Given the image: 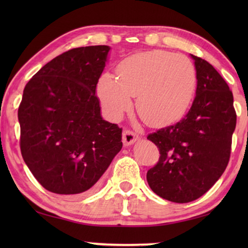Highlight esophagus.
<instances>
[{
	"instance_id": "1",
	"label": "esophagus",
	"mask_w": 248,
	"mask_h": 248,
	"mask_svg": "<svg viewBox=\"0 0 248 248\" xmlns=\"http://www.w3.org/2000/svg\"><path fill=\"white\" fill-rule=\"evenodd\" d=\"M138 140V136L132 131H129V130H125L123 134V142L125 146L133 144L134 142Z\"/></svg>"
}]
</instances>
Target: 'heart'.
<instances>
[{"mask_svg":"<svg viewBox=\"0 0 248 248\" xmlns=\"http://www.w3.org/2000/svg\"><path fill=\"white\" fill-rule=\"evenodd\" d=\"M197 86L190 59L164 50L132 54L117 65V78L104 73L96 92L111 120L121 118L137 96L138 114L151 125L173 124L189 109Z\"/></svg>","mask_w":248,"mask_h":248,"instance_id":"1","label":"heart"}]
</instances>
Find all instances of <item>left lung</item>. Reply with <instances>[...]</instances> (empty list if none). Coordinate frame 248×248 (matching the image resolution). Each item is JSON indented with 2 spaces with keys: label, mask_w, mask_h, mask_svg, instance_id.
<instances>
[{
  "label": "left lung",
  "mask_w": 248,
  "mask_h": 248,
  "mask_svg": "<svg viewBox=\"0 0 248 248\" xmlns=\"http://www.w3.org/2000/svg\"><path fill=\"white\" fill-rule=\"evenodd\" d=\"M197 72L196 97L177 124L150 133L159 150L146 180L155 194L186 203L205 194L228 166L236 125L233 94L224 78L203 59L190 54Z\"/></svg>",
  "instance_id": "8db88e82"
}]
</instances>
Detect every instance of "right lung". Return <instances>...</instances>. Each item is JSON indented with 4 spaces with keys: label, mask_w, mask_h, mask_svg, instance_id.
Instances as JSON below:
<instances>
[{
    "label": "right lung",
    "mask_w": 248,
    "mask_h": 248,
    "mask_svg": "<svg viewBox=\"0 0 248 248\" xmlns=\"http://www.w3.org/2000/svg\"><path fill=\"white\" fill-rule=\"evenodd\" d=\"M109 50L71 49L44 65L24 89L20 151L35 178L54 194L77 197L96 189L123 148V129L103 119L95 94Z\"/></svg>",
    "instance_id": "obj_1"
}]
</instances>
